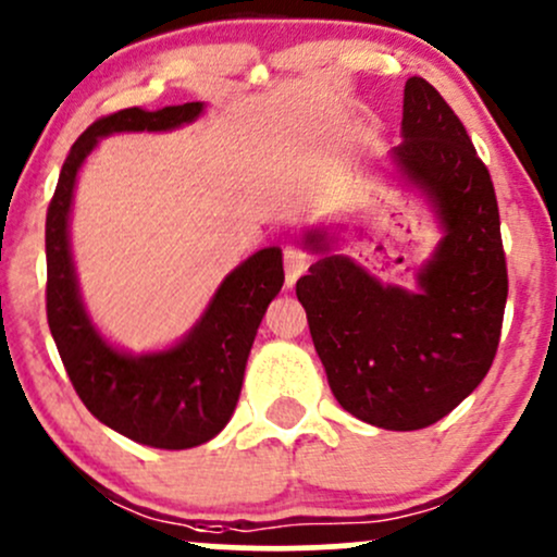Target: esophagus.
Segmentation results:
<instances>
[{
  "label": "esophagus",
  "mask_w": 557,
  "mask_h": 557,
  "mask_svg": "<svg viewBox=\"0 0 557 557\" xmlns=\"http://www.w3.org/2000/svg\"><path fill=\"white\" fill-rule=\"evenodd\" d=\"M308 252L299 245H284V271H286V286H292L302 276L305 268H308Z\"/></svg>",
  "instance_id": "1"
}]
</instances>
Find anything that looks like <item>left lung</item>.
<instances>
[{
	"label": "left lung",
	"instance_id": "left-lung-1",
	"mask_svg": "<svg viewBox=\"0 0 557 557\" xmlns=\"http://www.w3.org/2000/svg\"><path fill=\"white\" fill-rule=\"evenodd\" d=\"M399 171L426 189L445 223L421 292L381 286L342 255L297 281L331 392L360 421L426 429L458 408L492 368L508 299L495 186L471 136L426 78L405 84ZM308 245L326 252L323 234Z\"/></svg>",
	"mask_w": 557,
	"mask_h": 557
}]
</instances>
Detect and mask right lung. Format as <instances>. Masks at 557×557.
I'll return each mask as SVG.
<instances>
[{
  "instance_id": "obj_1",
  "label": "right lung",
  "mask_w": 557,
  "mask_h": 557,
  "mask_svg": "<svg viewBox=\"0 0 557 557\" xmlns=\"http://www.w3.org/2000/svg\"><path fill=\"white\" fill-rule=\"evenodd\" d=\"M199 112L202 104L186 102L152 112L128 108L97 117L62 162L44 231L47 321L73 389L104 426L160 449L197 447L228 423L255 334L284 284L281 249H260L242 262L181 345L160 355L131 358L104 345L81 308L67 249V212L81 162L99 136L117 131H168L195 121Z\"/></svg>"
}]
</instances>
